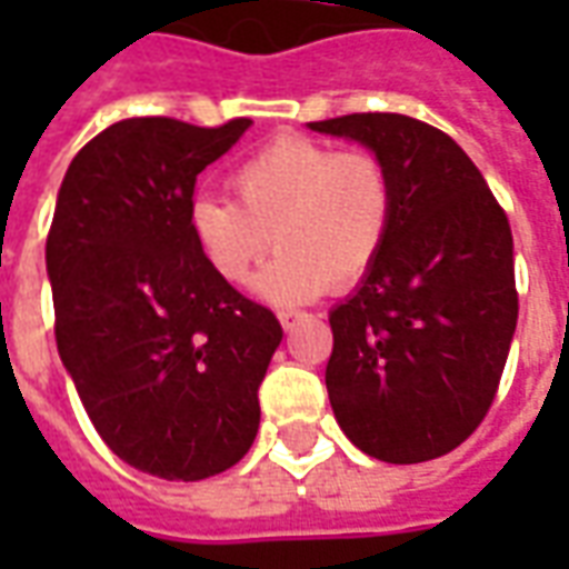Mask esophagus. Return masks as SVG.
Instances as JSON below:
<instances>
[{"mask_svg":"<svg viewBox=\"0 0 569 569\" xmlns=\"http://www.w3.org/2000/svg\"><path fill=\"white\" fill-rule=\"evenodd\" d=\"M277 320H280V326L289 332V329H296L301 320H308V313H298V310H280V313H277Z\"/></svg>","mask_w":569,"mask_h":569,"instance_id":"obj_1","label":"esophagus"}]
</instances>
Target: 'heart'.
<instances>
[{"label": "heart", "mask_w": 569, "mask_h": 569, "mask_svg": "<svg viewBox=\"0 0 569 569\" xmlns=\"http://www.w3.org/2000/svg\"><path fill=\"white\" fill-rule=\"evenodd\" d=\"M231 188L237 200H191V234L212 271L234 286L252 280L273 243L280 252L259 292L277 305L359 283L393 224V179L371 151L286 137L240 163Z\"/></svg>", "instance_id": "heart-1"}]
</instances>
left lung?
I'll list each match as a JSON object with an SVG mask.
<instances>
[{
	"mask_svg": "<svg viewBox=\"0 0 569 569\" xmlns=\"http://www.w3.org/2000/svg\"><path fill=\"white\" fill-rule=\"evenodd\" d=\"M390 170L393 224L357 292L329 313L338 427L383 463H423L478 429L509 357L512 228L485 176L432 124L396 112L310 121Z\"/></svg>",
	"mask_w": 569,
	"mask_h": 569,
	"instance_id": "8db88e82",
	"label": "left lung"
}]
</instances>
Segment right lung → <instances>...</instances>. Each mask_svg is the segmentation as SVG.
Returning <instances> with one entry per match:
<instances>
[{"label": "right lung", "mask_w": 569, "mask_h": 569, "mask_svg": "<svg viewBox=\"0 0 569 569\" xmlns=\"http://www.w3.org/2000/svg\"><path fill=\"white\" fill-rule=\"evenodd\" d=\"M124 118L72 158L44 243L60 359L112 451L167 481L219 476L259 432L283 329L212 271L194 182L247 128Z\"/></svg>", "instance_id": "add662e5"}]
</instances>
